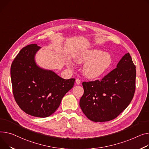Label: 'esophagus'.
<instances>
[{
	"label": "esophagus",
	"instance_id": "1",
	"mask_svg": "<svg viewBox=\"0 0 149 149\" xmlns=\"http://www.w3.org/2000/svg\"><path fill=\"white\" fill-rule=\"evenodd\" d=\"M75 82H76V83H77V84H80L81 83V80H80L79 78H77V79H76Z\"/></svg>",
	"mask_w": 149,
	"mask_h": 149
}]
</instances>
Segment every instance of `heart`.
Returning <instances> with one entry per match:
<instances>
[{
	"instance_id": "heart-1",
	"label": "heart",
	"mask_w": 149,
	"mask_h": 149,
	"mask_svg": "<svg viewBox=\"0 0 149 149\" xmlns=\"http://www.w3.org/2000/svg\"><path fill=\"white\" fill-rule=\"evenodd\" d=\"M76 62H87L83 67V73L89 78H97L104 75L113 63L112 56L99 49L84 51L75 58Z\"/></svg>"
}]
</instances>
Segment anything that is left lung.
Returning a JSON list of instances; mask_svg holds the SVG:
<instances>
[{
	"instance_id": "left-lung-1",
	"label": "left lung",
	"mask_w": 149,
	"mask_h": 149,
	"mask_svg": "<svg viewBox=\"0 0 149 149\" xmlns=\"http://www.w3.org/2000/svg\"><path fill=\"white\" fill-rule=\"evenodd\" d=\"M135 68L128 53L102 80L83 82L80 105L88 118L95 122L110 121L125 110L135 91Z\"/></svg>"
}]
</instances>
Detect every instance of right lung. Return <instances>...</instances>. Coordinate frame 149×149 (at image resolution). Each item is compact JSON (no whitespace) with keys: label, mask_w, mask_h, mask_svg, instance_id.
<instances>
[{"label":"right lung","mask_w":149,"mask_h":149,"mask_svg":"<svg viewBox=\"0 0 149 149\" xmlns=\"http://www.w3.org/2000/svg\"><path fill=\"white\" fill-rule=\"evenodd\" d=\"M40 47H23L14 59L11 78L15 101L26 113L46 117L55 112L65 94L73 87L75 78L68 80L35 63L34 57Z\"/></svg>","instance_id":"add662e5"}]
</instances>
